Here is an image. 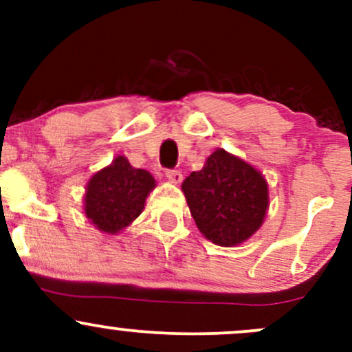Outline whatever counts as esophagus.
Returning a JSON list of instances; mask_svg holds the SVG:
<instances>
[{
	"label": "esophagus",
	"instance_id": "esophagus-1",
	"mask_svg": "<svg viewBox=\"0 0 352 352\" xmlns=\"http://www.w3.org/2000/svg\"><path fill=\"white\" fill-rule=\"evenodd\" d=\"M165 175H166V179H168L170 182H173V184H180V182H182V179H184V175H182V172H180V170H166Z\"/></svg>",
	"mask_w": 352,
	"mask_h": 352
}]
</instances>
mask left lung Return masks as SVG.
I'll use <instances>...</instances> for the list:
<instances>
[{"mask_svg": "<svg viewBox=\"0 0 352 352\" xmlns=\"http://www.w3.org/2000/svg\"><path fill=\"white\" fill-rule=\"evenodd\" d=\"M199 232L219 247L247 242L264 223L269 209L265 177L240 156L216 148L199 172L182 182Z\"/></svg>", "mask_w": 352, "mask_h": 352, "instance_id": "8db88e82", "label": "left lung"}]
</instances>
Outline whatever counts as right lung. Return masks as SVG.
Returning a JSON list of instances; mask_svg holds the SVG:
<instances>
[{"label":"right lung","instance_id":"add662e5","mask_svg":"<svg viewBox=\"0 0 352 352\" xmlns=\"http://www.w3.org/2000/svg\"><path fill=\"white\" fill-rule=\"evenodd\" d=\"M155 187L156 180L148 170L134 168L126 156L117 155L88 180L83 196L85 216L98 232L117 235L143 212Z\"/></svg>","mask_w":352,"mask_h":352}]
</instances>
